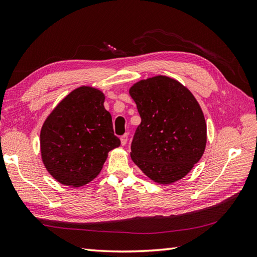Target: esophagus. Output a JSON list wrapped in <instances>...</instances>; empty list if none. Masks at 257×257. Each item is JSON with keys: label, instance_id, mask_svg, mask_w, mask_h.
<instances>
[{"label": "esophagus", "instance_id": "1", "mask_svg": "<svg viewBox=\"0 0 257 257\" xmlns=\"http://www.w3.org/2000/svg\"><path fill=\"white\" fill-rule=\"evenodd\" d=\"M120 141H121V145L124 146L125 144H127L128 141V134H124L123 136H121V138H120Z\"/></svg>", "mask_w": 257, "mask_h": 257}]
</instances>
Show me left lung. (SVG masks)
Segmentation results:
<instances>
[{
    "instance_id": "obj_1",
    "label": "left lung",
    "mask_w": 257,
    "mask_h": 257,
    "mask_svg": "<svg viewBox=\"0 0 257 257\" xmlns=\"http://www.w3.org/2000/svg\"><path fill=\"white\" fill-rule=\"evenodd\" d=\"M129 94L141 118L132 144L133 161L157 183L182 179L206 146V123L199 102L187 87L162 75L134 84Z\"/></svg>"
}]
</instances>
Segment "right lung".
Wrapping results in <instances>:
<instances>
[{"mask_svg": "<svg viewBox=\"0 0 257 257\" xmlns=\"http://www.w3.org/2000/svg\"><path fill=\"white\" fill-rule=\"evenodd\" d=\"M105 95L90 86L73 90L53 109L41 129L46 170L65 185H85L101 171L108 152L120 146Z\"/></svg>", "mask_w": 257, "mask_h": 257, "instance_id": "obj_1", "label": "right lung"}]
</instances>
